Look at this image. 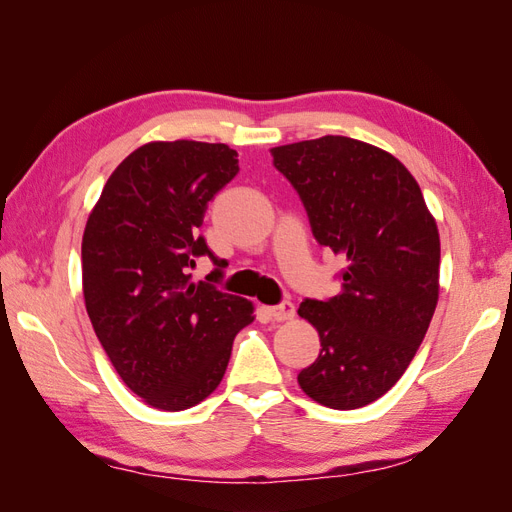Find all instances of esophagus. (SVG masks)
<instances>
[{"label": "esophagus", "mask_w": 512, "mask_h": 512, "mask_svg": "<svg viewBox=\"0 0 512 512\" xmlns=\"http://www.w3.org/2000/svg\"><path fill=\"white\" fill-rule=\"evenodd\" d=\"M270 316L277 322H285V320H292L296 316V309L290 300H285V303H281L277 307H270Z\"/></svg>", "instance_id": "34e87169"}]
</instances>
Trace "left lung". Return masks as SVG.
Segmentation results:
<instances>
[{
    "mask_svg": "<svg viewBox=\"0 0 512 512\" xmlns=\"http://www.w3.org/2000/svg\"><path fill=\"white\" fill-rule=\"evenodd\" d=\"M272 157L316 240L348 264L337 296L298 307L322 346L298 385L329 409H359L400 381L424 342L439 300L435 216L406 166L374 144L322 136Z\"/></svg>",
    "mask_w": 512,
    "mask_h": 512,
    "instance_id": "obj_1",
    "label": "left lung"
}]
</instances>
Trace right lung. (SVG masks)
Wrapping results in <instances>:
<instances>
[{
  "label": "right lung",
  "mask_w": 512,
  "mask_h": 512,
  "mask_svg": "<svg viewBox=\"0 0 512 512\" xmlns=\"http://www.w3.org/2000/svg\"><path fill=\"white\" fill-rule=\"evenodd\" d=\"M222 142L153 140L114 168L82 238L88 318L121 381L160 411L203 402L225 376L233 339L253 303L194 283L207 201L238 175Z\"/></svg>",
  "instance_id": "1"
}]
</instances>
